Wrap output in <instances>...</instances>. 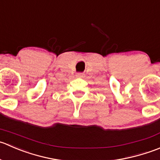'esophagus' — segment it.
<instances>
[{"instance_id":"esophagus-1","label":"esophagus","mask_w":160,"mask_h":160,"mask_svg":"<svg viewBox=\"0 0 160 160\" xmlns=\"http://www.w3.org/2000/svg\"><path fill=\"white\" fill-rule=\"evenodd\" d=\"M84 76H85V75H84V74L82 73H78L76 75L77 78H84Z\"/></svg>"}]
</instances>
